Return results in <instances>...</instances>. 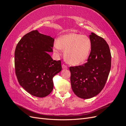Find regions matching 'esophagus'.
I'll return each mask as SVG.
<instances>
[{
    "label": "esophagus",
    "instance_id": "obj_1",
    "mask_svg": "<svg viewBox=\"0 0 126 126\" xmlns=\"http://www.w3.org/2000/svg\"><path fill=\"white\" fill-rule=\"evenodd\" d=\"M62 68H63V69H67L68 67H67V66L65 65V64H63V65H62Z\"/></svg>",
    "mask_w": 126,
    "mask_h": 126
}]
</instances>
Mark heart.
<instances>
[{
    "label": "heart",
    "mask_w": 126,
    "mask_h": 126,
    "mask_svg": "<svg viewBox=\"0 0 126 126\" xmlns=\"http://www.w3.org/2000/svg\"><path fill=\"white\" fill-rule=\"evenodd\" d=\"M56 52L64 50V55L69 63L77 65L84 63L90 55L91 42L85 35L69 33L60 36L55 44Z\"/></svg>",
    "instance_id": "b5f03b06"
}]
</instances>
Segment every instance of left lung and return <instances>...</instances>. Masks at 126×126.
Returning <instances> with one entry per match:
<instances>
[{"label": "left lung", "instance_id": "obj_1", "mask_svg": "<svg viewBox=\"0 0 126 126\" xmlns=\"http://www.w3.org/2000/svg\"><path fill=\"white\" fill-rule=\"evenodd\" d=\"M89 38L91 48L87 62L69 68L72 89L82 99L93 98L101 92L111 68V53L107 42L93 32Z\"/></svg>", "mask_w": 126, "mask_h": 126}]
</instances>
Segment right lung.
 <instances>
[{
  "instance_id": "obj_1",
  "label": "right lung",
  "mask_w": 126,
  "mask_h": 126,
  "mask_svg": "<svg viewBox=\"0 0 126 126\" xmlns=\"http://www.w3.org/2000/svg\"><path fill=\"white\" fill-rule=\"evenodd\" d=\"M54 38L33 30L26 34L15 51V72L20 85L30 94L43 98L50 94L52 78L62 70L61 61L54 60Z\"/></svg>"
}]
</instances>
